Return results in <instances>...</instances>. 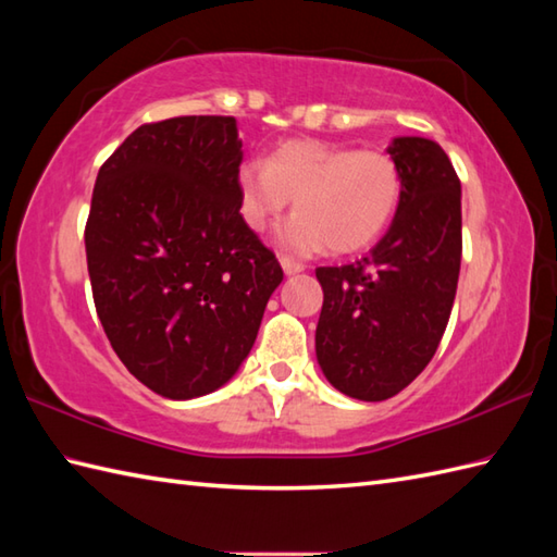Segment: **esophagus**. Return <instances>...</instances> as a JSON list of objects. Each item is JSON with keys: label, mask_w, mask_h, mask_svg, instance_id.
Returning <instances> with one entry per match:
<instances>
[{"label": "esophagus", "mask_w": 557, "mask_h": 557, "mask_svg": "<svg viewBox=\"0 0 557 557\" xmlns=\"http://www.w3.org/2000/svg\"><path fill=\"white\" fill-rule=\"evenodd\" d=\"M280 263H282V270H285V275H299V272H304V265L301 263H297V260H292V258H280Z\"/></svg>", "instance_id": "34e87169"}]
</instances>
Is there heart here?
<instances>
[{
	"mask_svg": "<svg viewBox=\"0 0 557 557\" xmlns=\"http://www.w3.org/2000/svg\"><path fill=\"white\" fill-rule=\"evenodd\" d=\"M236 186L242 215L253 232L275 224L294 200V218L277 242L299 258L325 248L347 256L373 246L395 220L401 198V176L387 152L321 140H292L265 164H244Z\"/></svg>",
	"mask_w": 557,
	"mask_h": 557,
	"instance_id": "b5f03b06",
	"label": "heart"
}]
</instances>
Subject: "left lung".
<instances>
[{
    "instance_id": "1",
    "label": "left lung",
    "mask_w": 557,
    "mask_h": 557,
    "mask_svg": "<svg viewBox=\"0 0 557 557\" xmlns=\"http://www.w3.org/2000/svg\"><path fill=\"white\" fill-rule=\"evenodd\" d=\"M401 198L385 236L357 263L318 268L323 309L315 357L347 397L383 401L417 377L441 345L461 260V186L435 140L387 146Z\"/></svg>"
}]
</instances>
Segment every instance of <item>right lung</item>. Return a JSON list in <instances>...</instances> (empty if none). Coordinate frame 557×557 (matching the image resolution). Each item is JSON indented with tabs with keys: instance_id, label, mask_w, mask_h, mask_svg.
<instances>
[{
	"instance_id": "add662e5",
	"label": "right lung",
	"mask_w": 557,
	"mask_h": 557,
	"mask_svg": "<svg viewBox=\"0 0 557 557\" xmlns=\"http://www.w3.org/2000/svg\"><path fill=\"white\" fill-rule=\"evenodd\" d=\"M234 116L144 124L102 164L88 275L112 349L168 399L215 393L251 351L282 268L242 218Z\"/></svg>"
}]
</instances>
